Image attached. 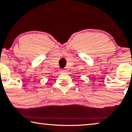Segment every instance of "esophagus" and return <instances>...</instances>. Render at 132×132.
Segmentation results:
<instances>
[{
	"mask_svg": "<svg viewBox=\"0 0 132 132\" xmlns=\"http://www.w3.org/2000/svg\"><path fill=\"white\" fill-rule=\"evenodd\" d=\"M61 72L62 73H65V72H66V70H62Z\"/></svg>",
	"mask_w": 132,
	"mask_h": 132,
	"instance_id": "esophagus-1",
	"label": "esophagus"
}]
</instances>
